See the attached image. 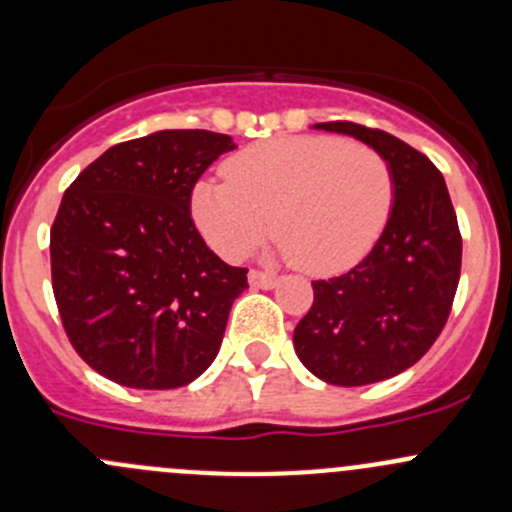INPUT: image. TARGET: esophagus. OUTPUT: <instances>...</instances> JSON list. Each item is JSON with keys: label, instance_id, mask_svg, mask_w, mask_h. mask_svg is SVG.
Masks as SVG:
<instances>
[{"label": "esophagus", "instance_id": "34e87169", "mask_svg": "<svg viewBox=\"0 0 512 512\" xmlns=\"http://www.w3.org/2000/svg\"><path fill=\"white\" fill-rule=\"evenodd\" d=\"M247 280H250V285L257 289H272L277 285L275 275H267V272H260V270H252L250 275H247Z\"/></svg>", "mask_w": 512, "mask_h": 512}]
</instances>
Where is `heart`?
Here are the masks:
<instances>
[{
	"label": "heart",
	"instance_id": "b5f03b06",
	"mask_svg": "<svg viewBox=\"0 0 512 512\" xmlns=\"http://www.w3.org/2000/svg\"><path fill=\"white\" fill-rule=\"evenodd\" d=\"M227 180H200L193 218L210 245L240 257L265 235L309 275L349 270L374 247L394 205L389 160L337 136H280L242 148Z\"/></svg>",
	"mask_w": 512,
	"mask_h": 512
}]
</instances>
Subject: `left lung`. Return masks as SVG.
I'll return each instance as SVG.
<instances>
[{"label":"left lung","instance_id":"obj_1","mask_svg":"<svg viewBox=\"0 0 512 512\" xmlns=\"http://www.w3.org/2000/svg\"><path fill=\"white\" fill-rule=\"evenodd\" d=\"M389 160L394 205L369 255L344 275L317 280L294 329V352L317 379L366 386L414 366L451 314L461 277V232L441 170L401 138L352 121L317 123Z\"/></svg>","mask_w":512,"mask_h":512}]
</instances>
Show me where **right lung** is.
I'll list each match as a JSON object with an SVG mask.
<instances>
[{
	"label": "right lung",
	"instance_id": "add662e5",
	"mask_svg": "<svg viewBox=\"0 0 512 512\" xmlns=\"http://www.w3.org/2000/svg\"><path fill=\"white\" fill-rule=\"evenodd\" d=\"M237 148L213 131L118 143L66 188L51 225V287L76 354L128 389H178L220 352L247 287L190 218L200 175Z\"/></svg>",
	"mask_w": 512,
	"mask_h": 512
}]
</instances>
